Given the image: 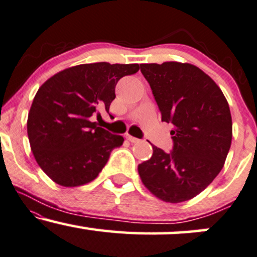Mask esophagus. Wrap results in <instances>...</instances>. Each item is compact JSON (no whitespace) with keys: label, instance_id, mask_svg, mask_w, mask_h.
Returning a JSON list of instances; mask_svg holds the SVG:
<instances>
[{"label":"esophagus","instance_id":"obj_1","mask_svg":"<svg viewBox=\"0 0 257 257\" xmlns=\"http://www.w3.org/2000/svg\"><path fill=\"white\" fill-rule=\"evenodd\" d=\"M126 139H128V140L131 141L132 144H138V142H140V140H139V139L132 137V135H126Z\"/></svg>","mask_w":257,"mask_h":257}]
</instances>
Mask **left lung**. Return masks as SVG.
Here are the masks:
<instances>
[{"label": "left lung", "instance_id": "1", "mask_svg": "<svg viewBox=\"0 0 257 257\" xmlns=\"http://www.w3.org/2000/svg\"><path fill=\"white\" fill-rule=\"evenodd\" d=\"M162 113L172 123L174 146L139 165L142 183L165 202L190 200L206 189L224 166L232 140V119L221 89L200 68L164 62L140 64Z\"/></svg>", "mask_w": 257, "mask_h": 257}]
</instances>
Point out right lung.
Listing matches in <instances>:
<instances>
[{
	"mask_svg": "<svg viewBox=\"0 0 257 257\" xmlns=\"http://www.w3.org/2000/svg\"><path fill=\"white\" fill-rule=\"evenodd\" d=\"M140 69L107 62L80 64L57 73L38 89L27 119V135L40 169L63 187L88 183L99 175L111 151L124 139L94 122L109 112L120 78Z\"/></svg>",
	"mask_w": 257,
	"mask_h": 257,
	"instance_id": "right-lung-1",
	"label": "right lung"
}]
</instances>
